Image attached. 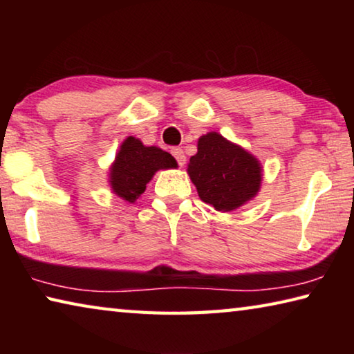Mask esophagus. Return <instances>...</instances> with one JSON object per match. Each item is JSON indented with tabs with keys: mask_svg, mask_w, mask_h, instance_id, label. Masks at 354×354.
Listing matches in <instances>:
<instances>
[{
	"mask_svg": "<svg viewBox=\"0 0 354 354\" xmlns=\"http://www.w3.org/2000/svg\"><path fill=\"white\" fill-rule=\"evenodd\" d=\"M171 154H173V158L176 159L179 167H183L185 164V156H184V151L181 148H171Z\"/></svg>",
	"mask_w": 354,
	"mask_h": 354,
	"instance_id": "1",
	"label": "esophagus"
}]
</instances>
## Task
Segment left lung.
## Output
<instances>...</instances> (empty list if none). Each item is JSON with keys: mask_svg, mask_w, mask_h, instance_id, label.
<instances>
[{"mask_svg": "<svg viewBox=\"0 0 354 354\" xmlns=\"http://www.w3.org/2000/svg\"><path fill=\"white\" fill-rule=\"evenodd\" d=\"M187 171L200 198L223 212L253 198L262 179L257 159L217 133L200 137Z\"/></svg>", "mask_w": 354, "mask_h": 354, "instance_id": "1", "label": "left lung"}]
</instances>
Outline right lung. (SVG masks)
<instances>
[{
    "instance_id": "add662e5",
    "label": "right lung",
    "mask_w": 354,
    "mask_h": 354,
    "mask_svg": "<svg viewBox=\"0 0 354 354\" xmlns=\"http://www.w3.org/2000/svg\"><path fill=\"white\" fill-rule=\"evenodd\" d=\"M173 167H176V160L170 153L158 147H145L136 137H128L111 169L112 190L123 200L134 203L156 171Z\"/></svg>"
}]
</instances>
